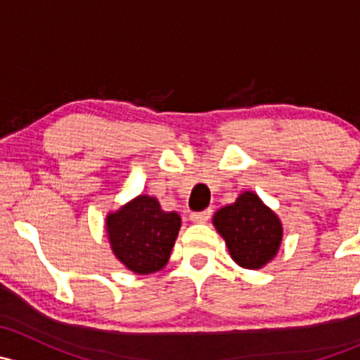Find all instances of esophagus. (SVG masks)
<instances>
[{"instance_id":"1","label":"esophagus","mask_w":360,"mask_h":360,"mask_svg":"<svg viewBox=\"0 0 360 360\" xmlns=\"http://www.w3.org/2000/svg\"><path fill=\"white\" fill-rule=\"evenodd\" d=\"M210 214H212V210H210V209L202 210V212H191L190 214V219L193 221V223L202 224V223H207V221H209Z\"/></svg>"}]
</instances>
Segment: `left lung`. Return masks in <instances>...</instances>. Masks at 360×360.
Masks as SVG:
<instances>
[{
	"label": "left lung",
	"instance_id": "obj_1",
	"mask_svg": "<svg viewBox=\"0 0 360 360\" xmlns=\"http://www.w3.org/2000/svg\"><path fill=\"white\" fill-rule=\"evenodd\" d=\"M212 224L231 259L248 270L266 266L281 249L282 221L254 191H242L233 203L216 210Z\"/></svg>",
	"mask_w": 360,
	"mask_h": 360
}]
</instances>
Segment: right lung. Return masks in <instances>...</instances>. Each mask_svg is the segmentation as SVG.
Here are the masks:
<instances>
[{
	"instance_id": "right-lung-1",
	"label": "right lung",
	"mask_w": 360,
	"mask_h": 360,
	"mask_svg": "<svg viewBox=\"0 0 360 360\" xmlns=\"http://www.w3.org/2000/svg\"><path fill=\"white\" fill-rule=\"evenodd\" d=\"M106 235L116 259L136 275L160 271L169 263L181 230L176 210H163L150 195H137L106 214Z\"/></svg>"
}]
</instances>
